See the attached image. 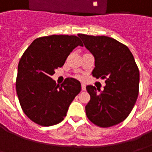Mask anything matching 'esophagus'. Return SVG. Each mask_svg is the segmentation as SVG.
<instances>
[{
	"instance_id": "1",
	"label": "esophagus",
	"mask_w": 152,
	"mask_h": 152,
	"mask_svg": "<svg viewBox=\"0 0 152 152\" xmlns=\"http://www.w3.org/2000/svg\"><path fill=\"white\" fill-rule=\"evenodd\" d=\"M81 89L82 90H86V86L85 84H81Z\"/></svg>"
}]
</instances>
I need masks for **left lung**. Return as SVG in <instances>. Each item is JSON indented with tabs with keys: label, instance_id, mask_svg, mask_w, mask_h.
<instances>
[{
	"label": "left lung",
	"instance_id": "obj_1",
	"mask_svg": "<svg viewBox=\"0 0 152 152\" xmlns=\"http://www.w3.org/2000/svg\"><path fill=\"white\" fill-rule=\"evenodd\" d=\"M79 37L95 58L92 76L106 80L100 94L94 86H86L90 95L86 106V115L99 127L115 125L128 117L137 101L138 67L129 48L113 38L85 34H80Z\"/></svg>",
	"mask_w": 152,
	"mask_h": 152
}]
</instances>
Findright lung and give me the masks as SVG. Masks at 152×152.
I'll return each mask as SVG.
<instances>
[{"label": "right lung", "mask_w": 152, "mask_h": 152, "mask_svg": "<svg viewBox=\"0 0 152 152\" xmlns=\"http://www.w3.org/2000/svg\"><path fill=\"white\" fill-rule=\"evenodd\" d=\"M82 41L76 36L51 35L37 38L19 60L16 92L23 112L41 126L58 124L81 89L80 81L66 78L56 85L51 76Z\"/></svg>", "instance_id": "add662e5"}]
</instances>
